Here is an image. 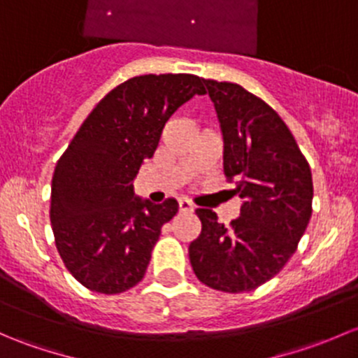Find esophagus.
<instances>
[{
    "instance_id": "obj_1",
    "label": "esophagus",
    "mask_w": 358,
    "mask_h": 358,
    "mask_svg": "<svg viewBox=\"0 0 358 358\" xmlns=\"http://www.w3.org/2000/svg\"><path fill=\"white\" fill-rule=\"evenodd\" d=\"M178 208H180V213H192L194 211V204L187 199H180Z\"/></svg>"
}]
</instances>
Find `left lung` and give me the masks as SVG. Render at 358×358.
I'll list each match as a JSON object with an SVG mask.
<instances>
[{
  "instance_id": "obj_1",
  "label": "left lung",
  "mask_w": 358,
  "mask_h": 358,
  "mask_svg": "<svg viewBox=\"0 0 358 358\" xmlns=\"http://www.w3.org/2000/svg\"><path fill=\"white\" fill-rule=\"evenodd\" d=\"M222 122L223 173L243 199L241 216L218 223L196 209L201 234L189 246L194 273L223 292L256 289L284 268L312 216L308 161L275 110L237 83L202 79Z\"/></svg>"
}]
</instances>
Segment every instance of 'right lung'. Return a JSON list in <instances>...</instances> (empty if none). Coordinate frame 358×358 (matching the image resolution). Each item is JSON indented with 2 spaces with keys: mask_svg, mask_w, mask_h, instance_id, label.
<instances>
[{
  "mask_svg": "<svg viewBox=\"0 0 358 358\" xmlns=\"http://www.w3.org/2000/svg\"><path fill=\"white\" fill-rule=\"evenodd\" d=\"M204 93L194 74L128 79L96 103L60 156L50 222L64 265L86 289L119 294L143 279L161 227L178 202L138 201L133 182L173 112Z\"/></svg>",
  "mask_w": 358,
  "mask_h": 358,
  "instance_id": "right-lung-1",
  "label": "right lung"
}]
</instances>
